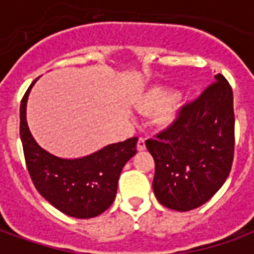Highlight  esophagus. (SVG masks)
<instances>
[{
	"mask_svg": "<svg viewBox=\"0 0 254 254\" xmlns=\"http://www.w3.org/2000/svg\"><path fill=\"white\" fill-rule=\"evenodd\" d=\"M137 149L138 151H143V149H145V138L144 137H138Z\"/></svg>",
	"mask_w": 254,
	"mask_h": 254,
	"instance_id": "obj_1",
	"label": "esophagus"
}]
</instances>
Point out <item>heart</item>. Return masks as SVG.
<instances>
[{"label": "heart", "instance_id": "obj_1", "mask_svg": "<svg viewBox=\"0 0 254 254\" xmlns=\"http://www.w3.org/2000/svg\"><path fill=\"white\" fill-rule=\"evenodd\" d=\"M169 89L166 88H154L149 91L144 98V105L148 109H158V118L160 122H173L176 120L180 110H181V98L174 96L171 98Z\"/></svg>", "mask_w": 254, "mask_h": 254}]
</instances>
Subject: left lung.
Returning <instances> with one entry per match:
<instances>
[{
  "instance_id": "obj_1",
  "label": "left lung",
  "mask_w": 254,
  "mask_h": 254,
  "mask_svg": "<svg viewBox=\"0 0 254 254\" xmlns=\"http://www.w3.org/2000/svg\"><path fill=\"white\" fill-rule=\"evenodd\" d=\"M215 80L196 100L182 106L170 127L145 141L155 160V196L174 211L185 212L207 202L231 170L233 91L222 74Z\"/></svg>"
}]
</instances>
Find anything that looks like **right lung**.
Returning a JSON list of instances; mask_svg holds the SVG:
<instances>
[{
    "label": "right lung",
    "instance_id": "1",
    "mask_svg": "<svg viewBox=\"0 0 254 254\" xmlns=\"http://www.w3.org/2000/svg\"><path fill=\"white\" fill-rule=\"evenodd\" d=\"M36 80L20 105V138L31 180L41 196L58 211L72 218H95L114 201L121 171L137 152L138 138L109 144L76 159H64L47 152L32 137L25 117L28 95Z\"/></svg>",
    "mask_w": 254,
    "mask_h": 254
}]
</instances>
